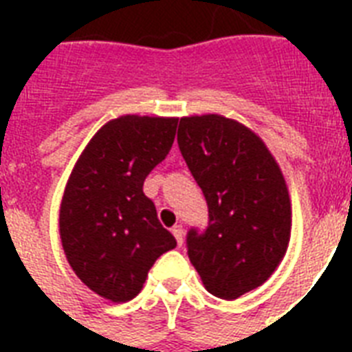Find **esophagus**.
Segmentation results:
<instances>
[{"label": "esophagus", "instance_id": "1", "mask_svg": "<svg viewBox=\"0 0 352 352\" xmlns=\"http://www.w3.org/2000/svg\"><path fill=\"white\" fill-rule=\"evenodd\" d=\"M171 234L175 235V239L179 245H182V243H184V230H182L181 225L173 226V228H171Z\"/></svg>", "mask_w": 352, "mask_h": 352}]
</instances>
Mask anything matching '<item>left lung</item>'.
I'll return each instance as SVG.
<instances>
[{
	"label": "left lung",
	"mask_w": 352,
	"mask_h": 352,
	"mask_svg": "<svg viewBox=\"0 0 352 352\" xmlns=\"http://www.w3.org/2000/svg\"><path fill=\"white\" fill-rule=\"evenodd\" d=\"M177 142L208 204L190 228L188 257L210 294L235 300L270 278L290 239V199L267 146L221 115L184 117Z\"/></svg>",
	"instance_id": "left-lung-1"
}]
</instances>
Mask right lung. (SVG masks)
Segmentation results:
<instances>
[{"label":"right lung","instance_id":"add662e5","mask_svg":"<svg viewBox=\"0 0 352 352\" xmlns=\"http://www.w3.org/2000/svg\"><path fill=\"white\" fill-rule=\"evenodd\" d=\"M177 122L137 115L107 122L65 186L60 237L69 265L115 303L133 300L153 263L177 246L142 192L146 177L170 153Z\"/></svg>","mask_w":352,"mask_h":352}]
</instances>
